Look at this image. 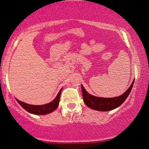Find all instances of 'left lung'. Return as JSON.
Wrapping results in <instances>:
<instances>
[{"mask_svg": "<svg viewBox=\"0 0 149 149\" xmlns=\"http://www.w3.org/2000/svg\"><path fill=\"white\" fill-rule=\"evenodd\" d=\"M133 84L134 81L130 84V87L122 95L113 98H102L91 95L87 93V91L85 90L82 84H81L83 101L86 106L88 107L89 108L95 110V111H111V110H113L120 107L125 101V100L127 99V98L129 95L130 91L132 90Z\"/></svg>", "mask_w": 149, "mask_h": 149, "instance_id": "left-lung-1", "label": "left lung"}]
</instances>
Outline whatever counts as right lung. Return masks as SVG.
I'll return each instance as SVG.
<instances>
[{
	"label": "right lung",
	"instance_id": "1",
	"mask_svg": "<svg viewBox=\"0 0 149 149\" xmlns=\"http://www.w3.org/2000/svg\"><path fill=\"white\" fill-rule=\"evenodd\" d=\"M61 88L60 91H59L58 95H56L55 98L51 101L49 103L42 104V105H33V104H29L27 103H25L22 101H20L17 98H16L17 101L19 102V104L21 106L24 110H26L27 112L36 114V115H44V114H47L53 112L54 110L57 109L58 106L59 101H60V97L61 93L62 91Z\"/></svg>",
	"mask_w": 149,
	"mask_h": 149
}]
</instances>
